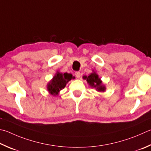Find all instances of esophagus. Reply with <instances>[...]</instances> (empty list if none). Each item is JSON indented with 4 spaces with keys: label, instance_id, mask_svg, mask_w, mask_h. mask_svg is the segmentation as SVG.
<instances>
[{
    "label": "esophagus",
    "instance_id": "esophagus-1",
    "mask_svg": "<svg viewBox=\"0 0 151 151\" xmlns=\"http://www.w3.org/2000/svg\"><path fill=\"white\" fill-rule=\"evenodd\" d=\"M75 76H76V77L77 78H79L81 77V73H80V72H76L75 73Z\"/></svg>",
    "mask_w": 151,
    "mask_h": 151
}]
</instances>
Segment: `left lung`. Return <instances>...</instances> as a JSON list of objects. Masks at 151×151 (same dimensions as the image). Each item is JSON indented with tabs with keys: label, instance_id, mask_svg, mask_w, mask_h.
Wrapping results in <instances>:
<instances>
[{
	"label": "left lung",
	"instance_id": "left-lung-1",
	"mask_svg": "<svg viewBox=\"0 0 151 151\" xmlns=\"http://www.w3.org/2000/svg\"><path fill=\"white\" fill-rule=\"evenodd\" d=\"M83 79L86 80L89 86L92 88H94L98 92H102L106 91V88L105 85L102 84L101 78L94 70H92V73H90L88 76H83Z\"/></svg>",
	"mask_w": 151,
	"mask_h": 151
}]
</instances>
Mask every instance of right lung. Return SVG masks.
<instances>
[{
	"label": "right lung",
	"instance_id": "right-lung-1",
	"mask_svg": "<svg viewBox=\"0 0 151 151\" xmlns=\"http://www.w3.org/2000/svg\"><path fill=\"white\" fill-rule=\"evenodd\" d=\"M73 78L74 77L70 73H62L57 71L53 78L47 84L49 93L53 96L59 95L60 91L63 89L68 82Z\"/></svg>",
	"mask_w": 151,
	"mask_h": 151
}]
</instances>
